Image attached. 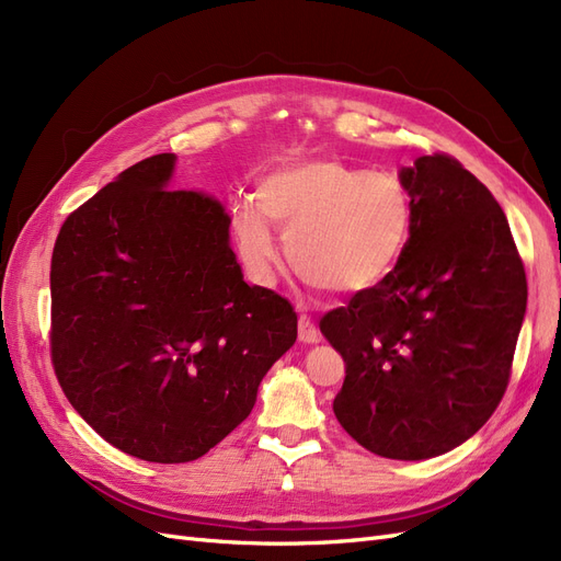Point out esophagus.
<instances>
[{"label": "esophagus", "instance_id": "obj_1", "mask_svg": "<svg viewBox=\"0 0 561 561\" xmlns=\"http://www.w3.org/2000/svg\"><path fill=\"white\" fill-rule=\"evenodd\" d=\"M297 332H299V342H301V344H316V342H318L316 322H313L307 313H299V320H297Z\"/></svg>", "mask_w": 561, "mask_h": 561}]
</instances>
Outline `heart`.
Returning <instances> with one entry per match:
<instances>
[{
	"label": "heart",
	"instance_id": "1",
	"mask_svg": "<svg viewBox=\"0 0 561 561\" xmlns=\"http://www.w3.org/2000/svg\"><path fill=\"white\" fill-rule=\"evenodd\" d=\"M268 222L287 231L285 257L304 283L322 295L346 297L377 285L398 264L414 208L400 180L316 157L264 173L257 201L233 206L236 243L260 278L276 262Z\"/></svg>",
	"mask_w": 561,
	"mask_h": 561
}]
</instances>
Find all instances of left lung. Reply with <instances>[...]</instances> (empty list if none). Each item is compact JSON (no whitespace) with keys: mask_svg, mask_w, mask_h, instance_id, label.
<instances>
[{"mask_svg":"<svg viewBox=\"0 0 561 561\" xmlns=\"http://www.w3.org/2000/svg\"><path fill=\"white\" fill-rule=\"evenodd\" d=\"M414 222L396 268L320 318L346 363L334 416L355 443L421 461L478 433L511 381L526 274L496 198L449 154L402 168Z\"/></svg>","mask_w":561,"mask_h":561,"instance_id":"obj_1","label":"left lung"}]
</instances>
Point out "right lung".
<instances>
[{
	"instance_id": "1",
	"label": "right lung",
	"mask_w": 561,
	"mask_h": 561,
	"mask_svg": "<svg viewBox=\"0 0 561 561\" xmlns=\"http://www.w3.org/2000/svg\"><path fill=\"white\" fill-rule=\"evenodd\" d=\"M175 154L130 165L65 219L50 257V363L110 445L186 463L248 419L297 313L243 280L231 217L168 190Z\"/></svg>"
}]
</instances>
